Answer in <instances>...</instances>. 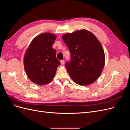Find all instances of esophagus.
I'll list each match as a JSON object with an SVG mask.
<instances>
[{
    "instance_id": "obj_1",
    "label": "esophagus",
    "mask_w": 130,
    "mask_h": 130,
    "mask_svg": "<svg viewBox=\"0 0 130 130\" xmlns=\"http://www.w3.org/2000/svg\"><path fill=\"white\" fill-rule=\"evenodd\" d=\"M60 62H61V64H63L64 63V60H61Z\"/></svg>"
}]
</instances>
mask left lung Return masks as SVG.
<instances>
[{
    "mask_svg": "<svg viewBox=\"0 0 130 130\" xmlns=\"http://www.w3.org/2000/svg\"><path fill=\"white\" fill-rule=\"evenodd\" d=\"M62 39L70 53V60L65 66L72 79L86 86L95 81L105 66V53L93 34L85 29L64 34Z\"/></svg>",
    "mask_w": 130,
    "mask_h": 130,
    "instance_id": "8db88e82",
    "label": "left lung"
}]
</instances>
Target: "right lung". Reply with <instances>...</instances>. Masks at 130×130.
Here are the masks:
<instances>
[{
	"mask_svg": "<svg viewBox=\"0 0 130 130\" xmlns=\"http://www.w3.org/2000/svg\"><path fill=\"white\" fill-rule=\"evenodd\" d=\"M56 36L43 33L31 41L24 57V66L29 79L38 85L49 84L53 80L60 62L53 48Z\"/></svg>",
	"mask_w": 130,
	"mask_h": 130,
	"instance_id": "add662e5",
	"label": "right lung"
}]
</instances>
